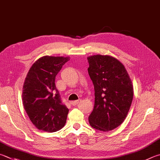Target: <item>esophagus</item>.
I'll return each mask as SVG.
<instances>
[{"label": "esophagus", "mask_w": 160, "mask_h": 160, "mask_svg": "<svg viewBox=\"0 0 160 160\" xmlns=\"http://www.w3.org/2000/svg\"><path fill=\"white\" fill-rule=\"evenodd\" d=\"M78 103H79V101H78V100L73 101H71V105H72V106H76Z\"/></svg>", "instance_id": "1"}]
</instances>
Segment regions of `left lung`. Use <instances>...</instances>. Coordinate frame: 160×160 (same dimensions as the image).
Instances as JSON below:
<instances>
[{
    "label": "left lung",
    "mask_w": 160,
    "mask_h": 160,
    "mask_svg": "<svg viewBox=\"0 0 160 160\" xmlns=\"http://www.w3.org/2000/svg\"><path fill=\"white\" fill-rule=\"evenodd\" d=\"M94 87V107L89 116L92 127L109 132L125 120L133 96L132 82L124 66L110 55L88 57Z\"/></svg>",
    "instance_id": "1"
}]
</instances>
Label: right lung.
I'll return each mask as SVG.
<instances>
[{
  "instance_id": "add662e5",
  "label": "right lung",
  "mask_w": 160,
  "mask_h": 160,
  "mask_svg": "<svg viewBox=\"0 0 160 160\" xmlns=\"http://www.w3.org/2000/svg\"><path fill=\"white\" fill-rule=\"evenodd\" d=\"M68 57L44 56L31 66L23 85L22 101L34 126L55 132L64 127L68 109L62 103L55 78Z\"/></svg>"
}]
</instances>
